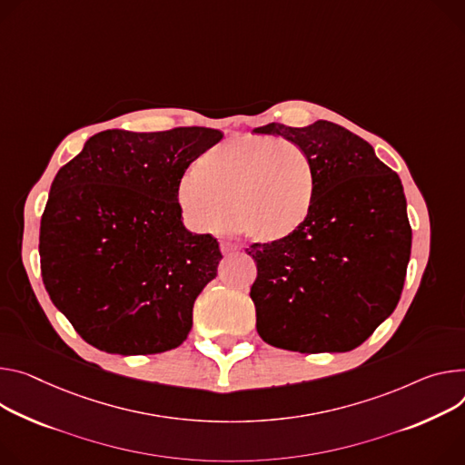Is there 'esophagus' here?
Here are the masks:
<instances>
[{
    "instance_id": "obj_1",
    "label": "esophagus",
    "mask_w": 465,
    "mask_h": 465,
    "mask_svg": "<svg viewBox=\"0 0 465 465\" xmlns=\"http://www.w3.org/2000/svg\"><path fill=\"white\" fill-rule=\"evenodd\" d=\"M221 250H223V254H232V252H235L237 250V246L235 244H232V242H221Z\"/></svg>"
}]
</instances>
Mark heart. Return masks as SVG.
<instances>
[{
  "mask_svg": "<svg viewBox=\"0 0 465 465\" xmlns=\"http://www.w3.org/2000/svg\"><path fill=\"white\" fill-rule=\"evenodd\" d=\"M315 166L291 141L241 135L200 153L178 198L196 230L223 232L233 221L250 239L278 242L308 221Z\"/></svg>",
  "mask_w": 465,
  "mask_h": 465,
  "instance_id": "obj_1",
  "label": "heart"
}]
</instances>
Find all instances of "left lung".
I'll return each mask as SVG.
<instances>
[{
  "label": "left lung",
  "instance_id": "obj_1",
  "mask_svg": "<svg viewBox=\"0 0 465 465\" xmlns=\"http://www.w3.org/2000/svg\"><path fill=\"white\" fill-rule=\"evenodd\" d=\"M256 134L299 144L315 166L301 230L252 242L256 328L272 347L317 354L360 347L399 304L411 250L402 183L372 146L333 122L267 124Z\"/></svg>",
  "mask_w": 465,
  "mask_h": 465
}]
</instances>
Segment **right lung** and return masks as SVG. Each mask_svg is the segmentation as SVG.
<instances>
[{
	"label": "right lung",
	"instance_id": "add662e5",
	"mask_svg": "<svg viewBox=\"0 0 465 465\" xmlns=\"http://www.w3.org/2000/svg\"><path fill=\"white\" fill-rule=\"evenodd\" d=\"M221 139L198 125L107 130L61 166L40 221V272L89 345L134 356L187 340L223 254L213 235L183 226L178 191L189 164Z\"/></svg>",
	"mask_w": 465,
	"mask_h": 465
}]
</instances>
